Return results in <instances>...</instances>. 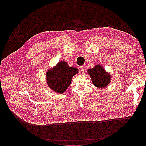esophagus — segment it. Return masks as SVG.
Masks as SVG:
<instances>
[{
    "instance_id": "esophagus-1",
    "label": "esophagus",
    "mask_w": 146,
    "mask_h": 146,
    "mask_svg": "<svg viewBox=\"0 0 146 146\" xmlns=\"http://www.w3.org/2000/svg\"><path fill=\"white\" fill-rule=\"evenodd\" d=\"M80 69L81 72H84L85 71V66H80Z\"/></svg>"
}]
</instances>
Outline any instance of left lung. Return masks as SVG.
<instances>
[{"label": "left lung", "mask_w": 146, "mask_h": 146, "mask_svg": "<svg viewBox=\"0 0 146 146\" xmlns=\"http://www.w3.org/2000/svg\"><path fill=\"white\" fill-rule=\"evenodd\" d=\"M87 72L90 75L93 84L97 87L105 88L110 82V75L103 69L101 65H97L92 69H88Z\"/></svg>", "instance_id": "8db88e82"}]
</instances>
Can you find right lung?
I'll use <instances>...</instances> for the list:
<instances>
[{
  "label": "right lung",
  "instance_id": "1",
  "mask_svg": "<svg viewBox=\"0 0 146 146\" xmlns=\"http://www.w3.org/2000/svg\"><path fill=\"white\" fill-rule=\"evenodd\" d=\"M78 72L77 68L69 66L66 62L60 61L56 66L47 71V85L54 92L64 93L70 86L73 76L78 74Z\"/></svg>",
  "mask_w": 146,
  "mask_h": 146
}]
</instances>
